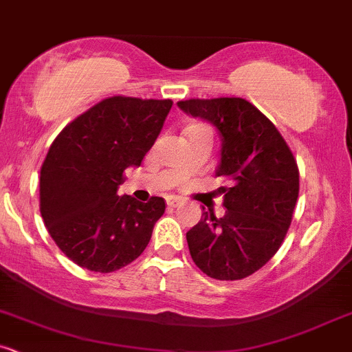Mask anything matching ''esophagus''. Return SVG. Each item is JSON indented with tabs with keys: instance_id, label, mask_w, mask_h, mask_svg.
I'll list each match as a JSON object with an SVG mask.
<instances>
[{
	"instance_id": "obj_1",
	"label": "esophagus",
	"mask_w": 352,
	"mask_h": 352,
	"mask_svg": "<svg viewBox=\"0 0 352 352\" xmlns=\"http://www.w3.org/2000/svg\"><path fill=\"white\" fill-rule=\"evenodd\" d=\"M166 203H168L169 208H176L177 205H181V198H177V196H169V198L166 199Z\"/></svg>"
}]
</instances>
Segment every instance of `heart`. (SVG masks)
Returning a JSON list of instances; mask_svg holds the SVG:
<instances>
[{"mask_svg":"<svg viewBox=\"0 0 352 352\" xmlns=\"http://www.w3.org/2000/svg\"><path fill=\"white\" fill-rule=\"evenodd\" d=\"M192 127H195V126H192Z\"/></svg>","mask_w":352,"mask_h":352,"instance_id":"heart-1","label":"heart"}]
</instances>
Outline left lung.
<instances>
[{
    "label": "left lung",
    "instance_id": "left-lung-1",
    "mask_svg": "<svg viewBox=\"0 0 352 352\" xmlns=\"http://www.w3.org/2000/svg\"><path fill=\"white\" fill-rule=\"evenodd\" d=\"M177 107L210 120L221 135L217 176L221 218L205 211L186 233L192 262L217 280H241L255 274L283 243L298 198V168L277 127L240 97L179 100Z\"/></svg>",
    "mask_w": 352,
    "mask_h": 352
}]
</instances>
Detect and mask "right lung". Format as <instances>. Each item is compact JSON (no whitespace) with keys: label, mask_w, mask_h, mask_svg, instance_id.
Instances as JSON below:
<instances>
[{"label":"right lung","mask_w":352,"mask_h":352,"mask_svg":"<svg viewBox=\"0 0 352 352\" xmlns=\"http://www.w3.org/2000/svg\"><path fill=\"white\" fill-rule=\"evenodd\" d=\"M171 99L114 96L63 127L40 171V213L74 263L109 274L134 262L149 243L166 201L119 196L124 171L141 166L156 142Z\"/></svg>","instance_id":"right-lung-1"}]
</instances>
